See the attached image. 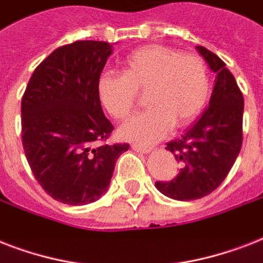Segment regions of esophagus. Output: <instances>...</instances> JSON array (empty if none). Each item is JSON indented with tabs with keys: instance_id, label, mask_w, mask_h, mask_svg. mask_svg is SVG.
I'll return each mask as SVG.
<instances>
[{
	"instance_id": "1",
	"label": "esophagus",
	"mask_w": 263,
	"mask_h": 263,
	"mask_svg": "<svg viewBox=\"0 0 263 263\" xmlns=\"http://www.w3.org/2000/svg\"><path fill=\"white\" fill-rule=\"evenodd\" d=\"M132 150L136 153H142V154H147V153L152 152L150 147H143V146H139V144H132Z\"/></svg>"
}]
</instances>
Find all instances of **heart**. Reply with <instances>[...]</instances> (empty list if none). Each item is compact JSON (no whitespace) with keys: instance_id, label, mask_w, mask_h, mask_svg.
I'll return each mask as SVG.
<instances>
[{"instance_id":"1","label":"heart","mask_w":263,"mask_h":263,"mask_svg":"<svg viewBox=\"0 0 263 263\" xmlns=\"http://www.w3.org/2000/svg\"><path fill=\"white\" fill-rule=\"evenodd\" d=\"M147 110L120 128V136L140 144L162 139L169 129L183 128L203 110L210 97L206 64L195 54L152 45L132 51L121 64V75L103 73L97 94L103 109L117 120L127 119L143 94Z\"/></svg>"}]
</instances>
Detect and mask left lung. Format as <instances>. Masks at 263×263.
<instances>
[{"label": "left lung", "mask_w": 263, "mask_h": 263, "mask_svg": "<svg viewBox=\"0 0 263 263\" xmlns=\"http://www.w3.org/2000/svg\"><path fill=\"white\" fill-rule=\"evenodd\" d=\"M196 50L216 73L212 97L191 127L165 147L181 162L179 175L156 183L161 194L184 202L209 195L224 181L243 142L245 101L232 72L206 47L196 46Z\"/></svg>", "instance_id": "obj_1"}]
</instances>
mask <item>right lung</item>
<instances>
[{
  "label": "right lung",
  "instance_id": "right-lung-1",
  "mask_svg": "<svg viewBox=\"0 0 263 263\" xmlns=\"http://www.w3.org/2000/svg\"><path fill=\"white\" fill-rule=\"evenodd\" d=\"M110 43L78 41L39 64L22 99V139L42 188L61 203L83 206L107 191L115 165L129 144H101L113 131L97 83Z\"/></svg>",
  "mask_w": 263,
  "mask_h": 263
}]
</instances>
